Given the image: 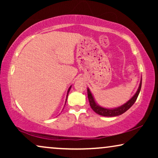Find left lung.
<instances>
[{
    "mask_svg": "<svg viewBox=\"0 0 158 158\" xmlns=\"http://www.w3.org/2000/svg\"><path fill=\"white\" fill-rule=\"evenodd\" d=\"M141 87H142V77H141V81H140V83H139V87H138V89L137 90V92L135 93V94L134 95V96L131 97V98L129 99L127 102L124 103V104L122 106H120L116 107V108H111V109H109V108H105L99 105L98 103L96 102V100H95L94 96H93L92 93L90 90L89 88H87L88 101H89L90 107L92 108V109L94 110V111L96 112V114H99V115L103 116H108V117L119 116L121 114H124V112H126L127 110H128L129 108H130L131 106L135 103L136 100H137L138 96H139L140 90H141Z\"/></svg>",
    "mask_w": 158,
    "mask_h": 158,
    "instance_id": "obj_1",
    "label": "left lung"
}]
</instances>
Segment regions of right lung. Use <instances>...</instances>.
Returning a JSON list of instances; mask_svg holds the SVG:
<instances>
[{"label":"right lung","instance_id":"1","mask_svg":"<svg viewBox=\"0 0 158 158\" xmlns=\"http://www.w3.org/2000/svg\"><path fill=\"white\" fill-rule=\"evenodd\" d=\"M71 87H72V85H70V88H69L68 90V93H67V96H66V100H65V103H66V101H67V98H68V94H69V92H70V90L71 89ZM64 106H65V104H64Z\"/></svg>","mask_w":158,"mask_h":158}]
</instances>
